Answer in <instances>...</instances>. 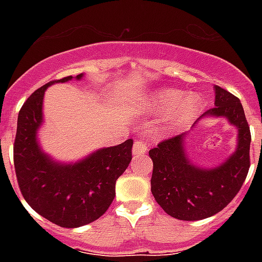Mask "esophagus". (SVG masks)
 I'll list each match as a JSON object with an SVG mask.
<instances>
[{
	"label": "esophagus",
	"mask_w": 262,
	"mask_h": 262,
	"mask_svg": "<svg viewBox=\"0 0 262 262\" xmlns=\"http://www.w3.org/2000/svg\"><path fill=\"white\" fill-rule=\"evenodd\" d=\"M148 151V145L144 143V140L137 139L133 144V155H143Z\"/></svg>",
	"instance_id": "34e87169"
}]
</instances>
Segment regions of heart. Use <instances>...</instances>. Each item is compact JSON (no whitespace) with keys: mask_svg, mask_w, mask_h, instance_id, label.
<instances>
[{"mask_svg":"<svg viewBox=\"0 0 262 262\" xmlns=\"http://www.w3.org/2000/svg\"><path fill=\"white\" fill-rule=\"evenodd\" d=\"M152 110L156 113H167L170 127H183L195 119L201 110V102L195 95H185L178 90H166L156 94L149 100Z\"/></svg>","mask_w":262,"mask_h":262,"instance_id":"1","label":"heart"}]
</instances>
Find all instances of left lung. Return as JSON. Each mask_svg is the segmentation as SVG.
I'll use <instances>...</instances> for the list:
<instances>
[{
    "label": "left lung",
    "instance_id": "1",
    "mask_svg": "<svg viewBox=\"0 0 262 262\" xmlns=\"http://www.w3.org/2000/svg\"><path fill=\"white\" fill-rule=\"evenodd\" d=\"M203 117H224L238 129L235 152L215 168H201L187 158L185 135L174 136L149 151L154 171L151 191L167 215L179 220H201L226 208L238 194L250 167V127L242 103L215 85V107Z\"/></svg>",
    "mask_w": 262,
    "mask_h": 262
}]
</instances>
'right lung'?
<instances>
[{"instance_id": "obj_1", "label": "right lung", "mask_w": 262, "mask_h": 262, "mask_svg": "<svg viewBox=\"0 0 262 262\" xmlns=\"http://www.w3.org/2000/svg\"><path fill=\"white\" fill-rule=\"evenodd\" d=\"M83 73L76 76L80 80ZM68 76L38 88L18 113L13 162L23 197L51 223L76 228L99 219L115 197V182L132 160L133 140L102 148L77 163L63 164L40 149L36 139L43 122V95L49 85L65 83Z\"/></svg>"}]
</instances>
